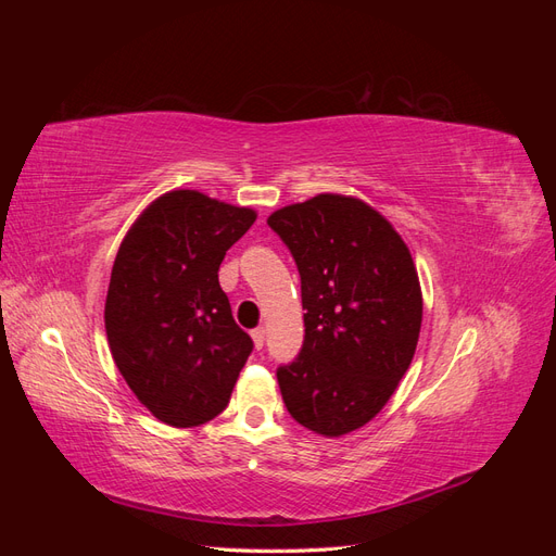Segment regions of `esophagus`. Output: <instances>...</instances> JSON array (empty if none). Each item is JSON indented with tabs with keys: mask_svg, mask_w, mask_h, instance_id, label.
<instances>
[{
	"mask_svg": "<svg viewBox=\"0 0 556 556\" xmlns=\"http://www.w3.org/2000/svg\"><path fill=\"white\" fill-rule=\"evenodd\" d=\"M252 343H255V348L260 350L262 345H264V336H266V329L264 327H257V329H252Z\"/></svg>",
	"mask_w": 556,
	"mask_h": 556,
	"instance_id": "34e87169",
	"label": "esophagus"
}]
</instances>
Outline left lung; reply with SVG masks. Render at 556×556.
Instances as JSON below:
<instances>
[{
    "mask_svg": "<svg viewBox=\"0 0 556 556\" xmlns=\"http://www.w3.org/2000/svg\"><path fill=\"white\" fill-rule=\"evenodd\" d=\"M301 276L306 339L278 368L285 406L325 439L362 429L413 362L422 288L410 250L364 199L323 192L266 217Z\"/></svg>",
    "mask_w": 556,
    "mask_h": 556,
    "instance_id": "obj_1",
    "label": "left lung"
}]
</instances>
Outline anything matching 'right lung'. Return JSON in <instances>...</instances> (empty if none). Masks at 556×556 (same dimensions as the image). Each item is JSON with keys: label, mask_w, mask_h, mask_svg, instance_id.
<instances>
[{"label": "right lung", "mask_w": 556, "mask_h": 556, "mask_svg": "<svg viewBox=\"0 0 556 556\" xmlns=\"http://www.w3.org/2000/svg\"><path fill=\"white\" fill-rule=\"evenodd\" d=\"M257 220L199 190H169L117 248L104 304L113 362L160 422L190 429L220 415L252 352L217 271Z\"/></svg>", "instance_id": "1"}]
</instances>
